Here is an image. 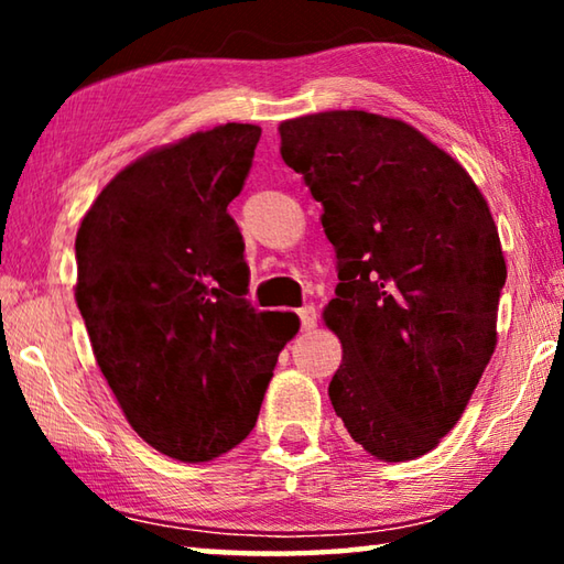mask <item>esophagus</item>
Masks as SVG:
<instances>
[{"instance_id": "esophagus-1", "label": "esophagus", "mask_w": 564, "mask_h": 564, "mask_svg": "<svg viewBox=\"0 0 564 564\" xmlns=\"http://www.w3.org/2000/svg\"><path fill=\"white\" fill-rule=\"evenodd\" d=\"M299 318H301V328L311 330V328H316L318 313H316V308H313V305H303V308L299 311Z\"/></svg>"}]
</instances>
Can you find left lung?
<instances>
[{"label":"left lung","mask_w":564,"mask_h":564,"mask_svg":"<svg viewBox=\"0 0 564 564\" xmlns=\"http://www.w3.org/2000/svg\"><path fill=\"white\" fill-rule=\"evenodd\" d=\"M279 131L338 259L333 410L378 460H413L460 420L495 350L508 269L488 202L405 121L323 111Z\"/></svg>","instance_id":"obj_1"}]
</instances>
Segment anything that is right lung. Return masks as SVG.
Returning a JSON list of instances; mask_svg holds the SVG:
<instances>
[{
	"instance_id": "obj_1",
	"label": "right lung",
	"mask_w": 564,
	"mask_h": 564,
	"mask_svg": "<svg viewBox=\"0 0 564 564\" xmlns=\"http://www.w3.org/2000/svg\"><path fill=\"white\" fill-rule=\"evenodd\" d=\"M261 129L224 123L113 176L76 234V305L123 415L159 453L204 463L253 431L293 313L246 299L228 214Z\"/></svg>"
}]
</instances>
